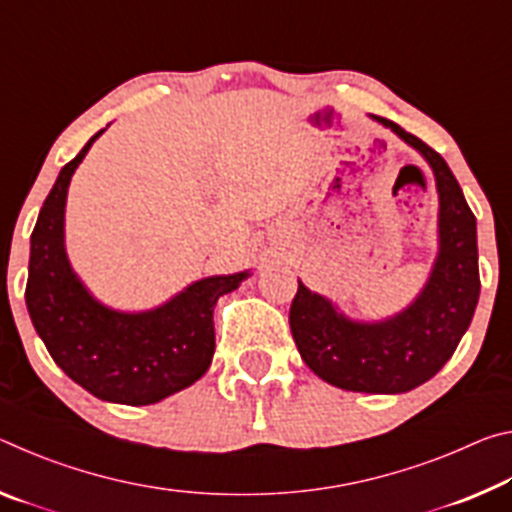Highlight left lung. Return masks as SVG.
<instances>
[{
	"mask_svg": "<svg viewBox=\"0 0 512 512\" xmlns=\"http://www.w3.org/2000/svg\"><path fill=\"white\" fill-rule=\"evenodd\" d=\"M372 119L431 164L440 196L436 266L418 300L384 323H352L298 282L289 325L302 361L327 384L354 393H406L445 366L472 323L481 291L476 219L443 155L391 119Z\"/></svg>",
	"mask_w": 512,
	"mask_h": 512,
	"instance_id": "left-lung-1",
	"label": "left lung"
}]
</instances>
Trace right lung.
<instances>
[{
  "mask_svg": "<svg viewBox=\"0 0 512 512\" xmlns=\"http://www.w3.org/2000/svg\"><path fill=\"white\" fill-rule=\"evenodd\" d=\"M60 169L31 235L27 309L51 359L69 379L106 402L155 404L205 375L214 354V305L248 273L205 277L144 314L99 305L69 268L63 221L74 169L92 142Z\"/></svg>",
  "mask_w": 512,
  "mask_h": 512,
  "instance_id": "right-lung-1",
  "label": "right lung"
}]
</instances>
